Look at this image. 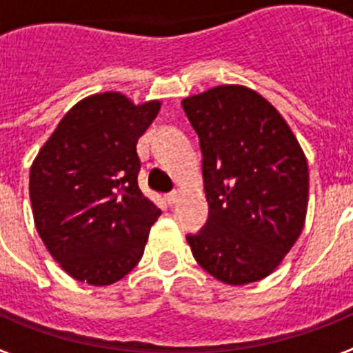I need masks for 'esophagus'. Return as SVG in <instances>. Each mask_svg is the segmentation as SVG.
I'll use <instances>...</instances> for the list:
<instances>
[{"label":"esophagus","instance_id":"obj_1","mask_svg":"<svg viewBox=\"0 0 353 353\" xmlns=\"http://www.w3.org/2000/svg\"><path fill=\"white\" fill-rule=\"evenodd\" d=\"M164 198H166L168 205H174V203H176V201H179V192L171 191V192H168V194L164 196Z\"/></svg>","mask_w":353,"mask_h":353}]
</instances>
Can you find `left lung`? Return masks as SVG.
Returning <instances> with one entry per match:
<instances>
[{
	"mask_svg": "<svg viewBox=\"0 0 353 353\" xmlns=\"http://www.w3.org/2000/svg\"><path fill=\"white\" fill-rule=\"evenodd\" d=\"M199 138L208 219L187 242L226 285L274 272L304 228L310 173L288 123L256 92L217 86L182 101Z\"/></svg>",
	"mask_w": 353,
	"mask_h": 353,
	"instance_id": "left-lung-1",
	"label": "left lung"
}]
</instances>
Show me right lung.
I'll use <instances>...</instances> for the list:
<instances>
[{"label": "right lung", "instance_id": "1", "mask_svg": "<svg viewBox=\"0 0 353 353\" xmlns=\"http://www.w3.org/2000/svg\"><path fill=\"white\" fill-rule=\"evenodd\" d=\"M161 102L134 105L105 92L61 118L30 171V199L40 239L65 272L105 286L141 260L161 210L141 192L138 139Z\"/></svg>", "mask_w": 353, "mask_h": 353}]
</instances>
